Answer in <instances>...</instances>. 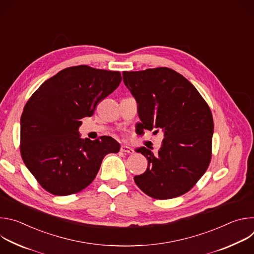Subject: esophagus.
<instances>
[{"mask_svg":"<svg viewBox=\"0 0 254 254\" xmlns=\"http://www.w3.org/2000/svg\"><path fill=\"white\" fill-rule=\"evenodd\" d=\"M121 151L123 153H127V154H132L133 153V150L130 147H127V146H122Z\"/></svg>","mask_w":254,"mask_h":254,"instance_id":"34e87169","label":"esophagus"}]
</instances>
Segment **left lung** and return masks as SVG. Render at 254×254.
I'll return each mask as SVG.
<instances>
[{
    "instance_id": "8db88e82",
    "label": "left lung",
    "mask_w": 254,
    "mask_h": 254,
    "mask_svg": "<svg viewBox=\"0 0 254 254\" xmlns=\"http://www.w3.org/2000/svg\"><path fill=\"white\" fill-rule=\"evenodd\" d=\"M124 82L137 102L138 133L164 131L158 155L136 150L148 160L147 171L134 176L148 196L172 199L190 191L204 175L212 157L214 123L210 107L195 86L168 67L124 71Z\"/></svg>"
}]
</instances>
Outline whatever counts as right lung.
<instances>
[{"instance_id": "obj_1", "label": "right lung", "mask_w": 254, "mask_h": 254, "mask_svg": "<svg viewBox=\"0 0 254 254\" xmlns=\"http://www.w3.org/2000/svg\"><path fill=\"white\" fill-rule=\"evenodd\" d=\"M121 72L72 66L44 81L29 98L21 117L20 151L24 164L43 189L56 196L85 189L103 158L118 153L112 136L80 138L81 119L114 92Z\"/></svg>"}]
</instances>
